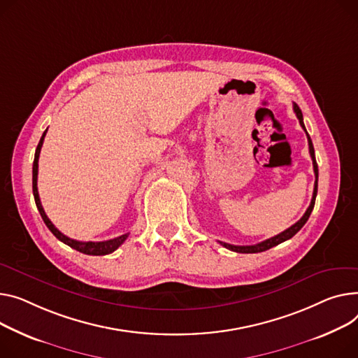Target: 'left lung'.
Listing matches in <instances>:
<instances>
[{
	"mask_svg": "<svg viewBox=\"0 0 358 358\" xmlns=\"http://www.w3.org/2000/svg\"><path fill=\"white\" fill-rule=\"evenodd\" d=\"M294 112L296 113V117L299 119V124L302 127V129L306 132L305 129V125H303V117H302V112L299 109V106L296 103H294ZM306 138H308V145H309V154H311V158H313V165H314V173H315V184H314V194H313V200H311V204H309V207L306 208L303 216L295 223L292 224L289 229H287L285 231L271 237V239H266L264 242H260L257 245H252V246H234V245H229V243H224V242H220L222 246H224L226 249L229 250H233V252H237V253H257V252H265L285 241L291 239L292 236H295L301 229L302 226L306 223V220L309 219V216H311V211L315 206V199H317V189H318V165H317V161H315V151H314V145H313V141L311 138H309L308 132H306Z\"/></svg>",
	"mask_w": 358,
	"mask_h": 358,
	"instance_id": "1",
	"label": "left lung"
}]
</instances>
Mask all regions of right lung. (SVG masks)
<instances>
[{"instance_id":"add662e5","label":"right lung","mask_w":358,"mask_h":358,"mask_svg":"<svg viewBox=\"0 0 358 358\" xmlns=\"http://www.w3.org/2000/svg\"><path fill=\"white\" fill-rule=\"evenodd\" d=\"M45 132L47 129L43 132L41 138H40V142L36 148V155H34V162H33V194H34V200H36V206L40 211V216L43 219V222L45 223V226L49 227V230L57 237V239L60 242H63L64 245L70 246L71 249H75L80 253H85V255H92V256H103V255H109L112 252H115L119 246H121L125 241L127 237L129 236V233H125L122 236H117L115 237V239H110V241H105V242H79V241H75V239H70V237L64 236L60 230H57V227H55V224L50 222V219L45 216V213L43 210V206H41V201H40V197H38V189H37V174H38V157H40V151H41V147H43V141H44V136H45Z\"/></svg>"}]
</instances>
